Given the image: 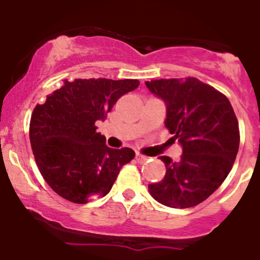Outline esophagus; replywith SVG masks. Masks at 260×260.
Returning <instances> with one entry per match:
<instances>
[{"label":"esophagus","instance_id":"obj_1","mask_svg":"<svg viewBox=\"0 0 260 260\" xmlns=\"http://www.w3.org/2000/svg\"><path fill=\"white\" fill-rule=\"evenodd\" d=\"M136 159H137V162H138V164H143V162H146L147 159H148V157H146V156H142V154L137 153V154H136Z\"/></svg>","mask_w":260,"mask_h":260}]
</instances>
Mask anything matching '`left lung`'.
I'll use <instances>...</instances> for the list:
<instances>
[{
	"label": "left lung",
	"instance_id": "1",
	"mask_svg": "<svg viewBox=\"0 0 260 260\" xmlns=\"http://www.w3.org/2000/svg\"><path fill=\"white\" fill-rule=\"evenodd\" d=\"M166 106L165 125L179 141V162L158 157L166 175L148 185L149 193L169 208L199 205L219 188L232 170L239 149V124L229 99L196 78L146 81Z\"/></svg>",
	"mask_w": 260,
	"mask_h": 260
}]
</instances>
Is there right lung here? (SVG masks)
<instances>
[{
  "instance_id": "1",
  "label": "right lung",
  "mask_w": 260,
  "mask_h": 260,
  "mask_svg": "<svg viewBox=\"0 0 260 260\" xmlns=\"http://www.w3.org/2000/svg\"><path fill=\"white\" fill-rule=\"evenodd\" d=\"M136 79L64 80L38 104L30 122V142L39 171L57 195L86 204L111 191L119 170L135 157L131 148L113 149L96 132L115 102L138 88Z\"/></svg>"
}]
</instances>
